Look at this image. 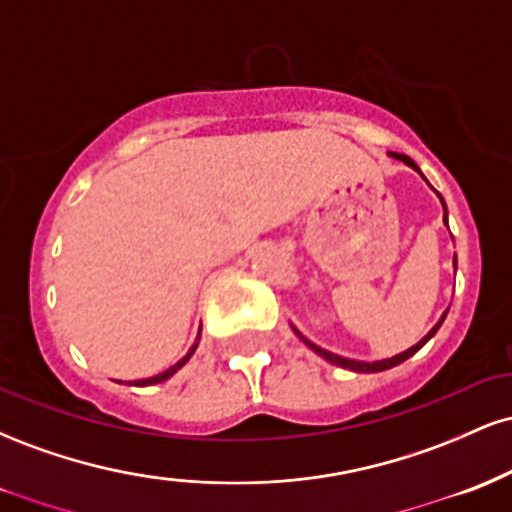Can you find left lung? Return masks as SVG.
Here are the masks:
<instances>
[{
  "label": "left lung",
  "mask_w": 512,
  "mask_h": 512,
  "mask_svg": "<svg viewBox=\"0 0 512 512\" xmlns=\"http://www.w3.org/2000/svg\"><path fill=\"white\" fill-rule=\"evenodd\" d=\"M387 156L390 158H397V161H402L404 166H409V168H414L416 173L421 175V178H424V173H421L419 170V166H416L414 161H411L409 156H404V154H397V151H387ZM426 180V178H424ZM428 182V180H426ZM431 187V185H428ZM433 190V187H431ZM436 192V190H433ZM438 195V199H440V204H443V211H445V216H443V221H445V226H448V209H445V202H443V197H440V192H436ZM455 269H457V257H455ZM445 315H448V310H445L443 315H440V320L436 322V325L431 327V330H428V334L424 339H421V342H416L414 346H409L407 351H402V354H397V356H392V358H383V361H356V358H346V356H339V354H332V351H327V349H322V346H317L315 342H310L308 337H303L301 332L296 330V327L291 325V330H293V334H296L298 339H301V342L308 346L310 351H315L317 356L320 358H325L327 363H332V366H339V368H346V370H354V373H380V370H390V368H395V366H399V363H404L407 361V358H411L416 354V351L421 349V346H424L428 339L433 337V334H436L438 330H440V325H443V320H445Z\"/></svg>",
  "instance_id": "left-lung-1"
}]
</instances>
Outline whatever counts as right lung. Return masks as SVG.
Masks as SVG:
<instances>
[{"label": "right lung", "instance_id": "right-lung-1", "mask_svg": "<svg viewBox=\"0 0 512 512\" xmlns=\"http://www.w3.org/2000/svg\"><path fill=\"white\" fill-rule=\"evenodd\" d=\"M199 337H202V327H199V334H197V339H195V344L190 346V351H187L185 356L180 358L178 363H173V366L170 368H166L163 370V373H158V375H151V378H142V380H134V383H127V385H137V387H146V385H158V383H163V380H168V378H173L175 373H178V370L185 366L187 361H190L192 358V354H195L197 351V346H199Z\"/></svg>", "mask_w": 512, "mask_h": 512}]
</instances>
